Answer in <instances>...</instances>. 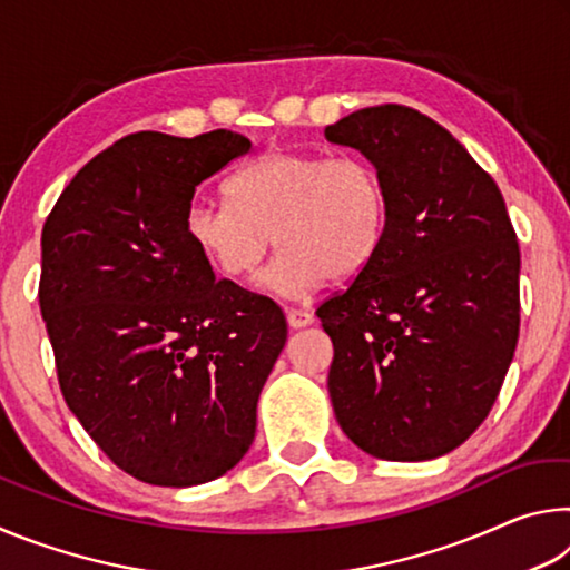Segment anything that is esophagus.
Here are the masks:
<instances>
[{
  "instance_id": "1",
  "label": "esophagus",
  "mask_w": 570,
  "mask_h": 570,
  "mask_svg": "<svg viewBox=\"0 0 570 570\" xmlns=\"http://www.w3.org/2000/svg\"><path fill=\"white\" fill-rule=\"evenodd\" d=\"M286 320H288V326H294V330H302V326L314 324V314L308 312V308H288Z\"/></svg>"
}]
</instances>
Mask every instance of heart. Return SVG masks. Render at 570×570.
Here are the masks:
<instances>
[{"mask_svg": "<svg viewBox=\"0 0 570 570\" xmlns=\"http://www.w3.org/2000/svg\"><path fill=\"white\" fill-rule=\"evenodd\" d=\"M226 200L193 198L190 244L228 278H246L268 246H282L262 282L304 296L326 276L346 278L372 262L387 228L380 170L360 156L268 150L230 176Z\"/></svg>", "mask_w": 570, "mask_h": 570, "instance_id": "obj_1", "label": "heart"}]
</instances>
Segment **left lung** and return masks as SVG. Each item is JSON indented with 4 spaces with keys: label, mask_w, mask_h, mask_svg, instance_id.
<instances>
[{
    "label": "left lung",
    "mask_w": 570,
    "mask_h": 570,
    "mask_svg": "<svg viewBox=\"0 0 570 570\" xmlns=\"http://www.w3.org/2000/svg\"><path fill=\"white\" fill-rule=\"evenodd\" d=\"M324 135L364 153L387 193L377 254L316 308L334 344V414L380 460L448 455L493 410L518 344L520 248L503 193L404 105L356 110Z\"/></svg>",
    "instance_id": "obj_1"
}]
</instances>
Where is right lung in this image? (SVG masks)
Listing matches in <instances>:
<instances>
[{
    "instance_id": "obj_1",
    "label": "right lung",
    "mask_w": 570,
    "mask_h": 570,
    "mask_svg": "<svg viewBox=\"0 0 570 570\" xmlns=\"http://www.w3.org/2000/svg\"><path fill=\"white\" fill-rule=\"evenodd\" d=\"M248 150L230 130L125 135L45 220L40 308L62 397L150 485H200L246 455L286 344L282 306L216 282L186 234L198 183Z\"/></svg>"
}]
</instances>
